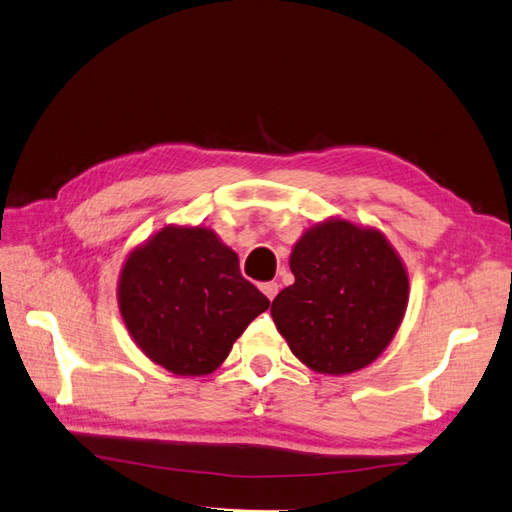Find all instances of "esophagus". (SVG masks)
Here are the masks:
<instances>
[{"label":"esophagus","instance_id":"obj_1","mask_svg":"<svg viewBox=\"0 0 512 512\" xmlns=\"http://www.w3.org/2000/svg\"><path fill=\"white\" fill-rule=\"evenodd\" d=\"M262 292L270 301H273L279 292V284H275V281H266V284H262Z\"/></svg>","mask_w":512,"mask_h":512}]
</instances>
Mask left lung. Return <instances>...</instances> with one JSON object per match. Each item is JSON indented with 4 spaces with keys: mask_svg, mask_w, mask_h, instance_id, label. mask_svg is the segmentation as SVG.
<instances>
[{
    "mask_svg": "<svg viewBox=\"0 0 512 512\" xmlns=\"http://www.w3.org/2000/svg\"><path fill=\"white\" fill-rule=\"evenodd\" d=\"M295 284L273 301L292 354L319 374H352L394 339L409 279L383 233L345 220L312 226L292 248Z\"/></svg>",
    "mask_w": 512,
    "mask_h": 512,
    "instance_id": "obj_1",
    "label": "left lung"
}]
</instances>
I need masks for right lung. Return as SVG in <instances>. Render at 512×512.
<instances>
[{"instance_id": "right-lung-1", "label": "right lung", "mask_w": 512, "mask_h": 512, "mask_svg": "<svg viewBox=\"0 0 512 512\" xmlns=\"http://www.w3.org/2000/svg\"><path fill=\"white\" fill-rule=\"evenodd\" d=\"M118 306L136 345L178 376H202L270 301L211 228L167 226L127 257Z\"/></svg>"}]
</instances>
